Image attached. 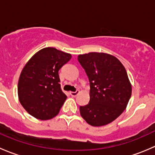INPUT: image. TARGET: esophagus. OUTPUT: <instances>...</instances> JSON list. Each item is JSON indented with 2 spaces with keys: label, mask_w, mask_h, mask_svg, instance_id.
Returning a JSON list of instances; mask_svg holds the SVG:
<instances>
[{
  "label": "esophagus",
  "mask_w": 155,
  "mask_h": 155,
  "mask_svg": "<svg viewBox=\"0 0 155 155\" xmlns=\"http://www.w3.org/2000/svg\"><path fill=\"white\" fill-rule=\"evenodd\" d=\"M79 93V91H75V92H73V91H70V94L71 95L72 97H76V95L78 94Z\"/></svg>",
  "instance_id": "esophagus-1"
}]
</instances>
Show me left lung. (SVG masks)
<instances>
[{"instance_id": "1", "label": "left lung", "mask_w": 155, "mask_h": 155, "mask_svg": "<svg viewBox=\"0 0 155 155\" xmlns=\"http://www.w3.org/2000/svg\"><path fill=\"white\" fill-rule=\"evenodd\" d=\"M90 82V101L79 107L80 115L90 125H107L126 109L132 85L124 65L115 56L104 52L78 55Z\"/></svg>"}]
</instances>
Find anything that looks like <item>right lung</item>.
<instances>
[{"label":"right lung","mask_w":155,"mask_h":155,"mask_svg":"<svg viewBox=\"0 0 155 155\" xmlns=\"http://www.w3.org/2000/svg\"><path fill=\"white\" fill-rule=\"evenodd\" d=\"M69 53L52 47L43 48L26 63L18 82L20 104L37 119H51L67 99L61 89L58 70L71 58Z\"/></svg>","instance_id":"1"}]
</instances>
